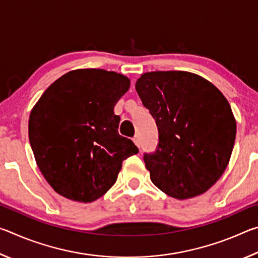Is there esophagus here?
<instances>
[{
    "mask_svg": "<svg viewBox=\"0 0 258 258\" xmlns=\"http://www.w3.org/2000/svg\"><path fill=\"white\" fill-rule=\"evenodd\" d=\"M133 142L135 143V146H137V147H140V140H139V137H138V135H135V137L133 138Z\"/></svg>",
    "mask_w": 258,
    "mask_h": 258,
    "instance_id": "1",
    "label": "esophagus"
}]
</instances>
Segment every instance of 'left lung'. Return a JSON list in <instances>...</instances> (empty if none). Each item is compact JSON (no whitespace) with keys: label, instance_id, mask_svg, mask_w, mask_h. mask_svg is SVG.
Listing matches in <instances>:
<instances>
[{"label":"left lung","instance_id":"1","mask_svg":"<svg viewBox=\"0 0 258 258\" xmlns=\"http://www.w3.org/2000/svg\"><path fill=\"white\" fill-rule=\"evenodd\" d=\"M135 90L159 132L156 152L145 155L152 183L178 200L205 194L223 175L234 146L228 100L206 78L183 71L145 73Z\"/></svg>","mask_w":258,"mask_h":258}]
</instances>
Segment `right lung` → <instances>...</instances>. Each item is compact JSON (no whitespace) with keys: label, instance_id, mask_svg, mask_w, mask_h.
I'll return each mask as SVG.
<instances>
[{"label":"right lung","instance_id":"add662e5","mask_svg":"<svg viewBox=\"0 0 258 258\" xmlns=\"http://www.w3.org/2000/svg\"><path fill=\"white\" fill-rule=\"evenodd\" d=\"M131 81L86 68L68 72L47 87L28 120L32 150L47 183L62 197L92 203L115 184L121 163L139 149L118 134L113 113Z\"/></svg>","mask_w":258,"mask_h":258}]
</instances>
